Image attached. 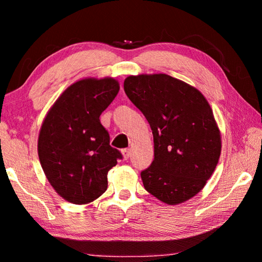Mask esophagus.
Listing matches in <instances>:
<instances>
[{"label":"esophagus","instance_id":"obj_1","mask_svg":"<svg viewBox=\"0 0 262 262\" xmlns=\"http://www.w3.org/2000/svg\"><path fill=\"white\" fill-rule=\"evenodd\" d=\"M121 152H122V156H123V158H125L126 161H127L128 158L130 157V150H129V149H122V150H121Z\"/></svg>","mask_w":262,"mask_h":262}]
</instances>
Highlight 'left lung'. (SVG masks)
I'll return each mask as SVG.
<instances>
[{
	"label": "left lung",
	"mask_w": 262,
	"mask_h": 262,
	"mask_svg": "<svg viewBox=\"0 0 262 262\" xmlns=\"http://www.w3.org/2000/svg\"><path fill=\"white\" fill-rule=\"evenodd\" d=\"M123 89L154 135L155 158L141 172L144 188L167 205L188 200L205 187L221 155L209 104L196 89L165 74L129 76Z\"/></svg>",
	"instance_id": "left-lung-1"
}]
</instances>
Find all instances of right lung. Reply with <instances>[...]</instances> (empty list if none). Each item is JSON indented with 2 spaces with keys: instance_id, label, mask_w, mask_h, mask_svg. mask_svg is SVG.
<instances>
[{
  "instance_id": "1",
  "label": "right lung",
  "mask_w": 262,
  "mask_h": 262,
  "mask_svg": "<svg viewBox=\"0 0 262 262\" xmlns=\"http://www.w3.org/2000/svg\"><path fill=\"white\" fill-rule=\"evenodd\" d=\"M113 78L82 79L70 85L43 120L38 140L42 170L57 194L75 205L107 189V173L122 155L110 145L99 117L119 92Z\"/></svg>"
}]
</instances>
